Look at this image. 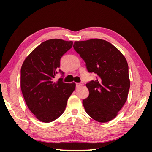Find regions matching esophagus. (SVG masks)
<instances>
[{
  "label": "esophagus",
  "mask_w": 152,
  "mask_h": 152,
  "mask_svg": "<svg viewBox=\"0 0 152 152\" xmlns=\"http://www.w3.org/2000/svg\"><path fill=\"white\" fill-rule=\"evenodd\" d=\"M76 85L77 88H80V87H81L82 85H83V82H78V83L76 84Z\"/></svg>",
  "instance_id": "esophagus-1"
}]
</instances>
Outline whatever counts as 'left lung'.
<instances>
[{
  "label": "left lung",
  "instance_id": "1",
  "mask_svg": "<svg viewBox=\"0 0 152 152\" xmlns=\"http://www.w3.org/2000/svg\"><path fill=\"white\" fill-rule=\"evenodd\" d=\"M73 47L85 61L88 72L97 74L96 80L86 85L89 95L82 101L84 109L96 121H110L127 99L130 80L127 60L117 48L103 39L75 42Z\"/></svg>",
  "mask_w": 152,
  "mask_h": 152
}]
</instances>
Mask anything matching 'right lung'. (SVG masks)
Instances as JSON below:
<instances>
[{"label": "right lung", "instance_id": "right-lung-1", "mask_svg": "<svg viewBox=\"0 0 152 152\" xmlns=\"http://www.w3.org/2000/svg\"><path fill=\"white\" fill-rule=\"evenodd\" d=\"M72 45V41L47 40L34 49L23 63L20 88L28 108L41 121L50 123L60 117L75 90L74 82L66 83L62 78L53 81L61 58Z\"/></svg>", "mask_w": 152, "mask_h": 152}]
</instances>
